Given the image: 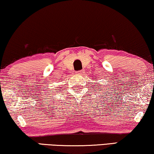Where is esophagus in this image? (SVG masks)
I'll return each instance as SVG.
<instances>
[{"label": "esophagus", "instance_id": "34e87169", "mask_svg": "<svg viewBox=\"0 0 154 154\" xmlns=\"http://www.w3.org/2000/svg\"><path fill=\"white\" fill-rule=\"evenodd\" d=\"M84 73H85L84 70H80V71H78V72H76V73H78V74H79V75H82Z\"/></svg>", "mask_w": 154, "mask_h": 154}]
</instances>
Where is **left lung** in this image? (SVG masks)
Segmentation results:
<instances>
[{
	"label": "left lung",
	"instance_id": "obj_1",
	"mask_svg": "<svg viewBox=\"0 0 154 154\" xmlns=\"http://www.w3.org/2000/svg\"><path fill=\"white\" fill-rule=\"evenodd\" d=\"M96 86H97V85H96ZM101 89H103V88H101Z\"/></svg>",
	"mask_w": 154,
	"mask_h": 154
}]
</instances>
